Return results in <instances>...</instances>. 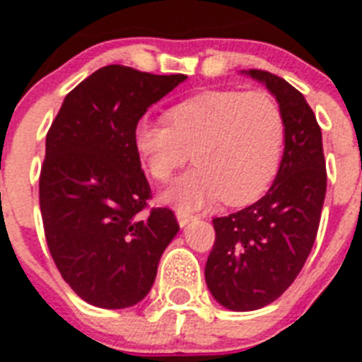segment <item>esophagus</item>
I'll return each mask as SVG.
<instances>
[{
	"label": "esophagus",
	"instance_id": "1",
	"mask_svg": "<svg viewBox=\"0 0 362 362\" xmlns=\"http://www.w3.org/2000/svg\"><path fill=\"white\" fill-rule=\"evenodd\" d=\"M175 217H177V223H179V226H181V228H183V226H187L188 223H192V221L196 219V217L192 216V214L183 212V210H177V212H175Z\"/></svg>",
	"mask_w": 362,
	"mask_h": 362
}]
</instances>
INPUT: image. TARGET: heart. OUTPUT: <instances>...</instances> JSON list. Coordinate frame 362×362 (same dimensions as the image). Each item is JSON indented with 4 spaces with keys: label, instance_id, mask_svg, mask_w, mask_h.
<instances>
[{
    "label": "heart",
    "instance_id": "b5f03b06",
    "mask_svg": "<svg viewBox=\"0 0 362 362\" xmlns=\"http://www.w3.org/2000/svg\"><path fill=\"white\" fill-rule=\"evenodd\" d=\"M166 121L141 119L132 136L146 172L166 181L192 150L194 168L163 192L179 210H199L223 197L243 206L263 196L279 168L284 119L267 92L206 90L166 110Z\"/></svg>",
    "mask_w": 362,
    "mask_h": 362
}]
</instances>
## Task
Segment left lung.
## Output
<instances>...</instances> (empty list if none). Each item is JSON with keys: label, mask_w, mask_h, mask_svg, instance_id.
<instances>
[{"label": "left lung", "mask_w": 362, "mask_h": 362, "mask_svg": "<svg viewBox=\"0 0 362 362\" xmlns=\"http://www.w3.org/2000/svg\"><path fill=\"white\" fill-rule=\"evenodd\" d=\"M263 83L284 119V152L270 190L257 203L216 217V243L204 279L233 312L270 305L299 276L312 250L326 194L322 136L305 95L264 70H243Z\"/></svg>", "instance_id": "1"}]
</instances>
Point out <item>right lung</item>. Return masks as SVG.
Returning <instances> with one entry per match:
<instances>
[{"label": "right lung", "mask_w": 362, "mask_h": 362, "mask_svg": "<svg viewBox=\"0 0 362 362\" xmlns=\"http://www.w3.org/2000/svg\"><path fill=\"white\" fill-rule=\"evenodd\" d=\"M185 79L103 66L66 95L47 134L45 238L63 279L88 305L119 310L145 299L177 233L172 210L139 216L150 187L132 136L145 112Z\"/></svg>", "instance_id": "add662e5"}]
</instances>
